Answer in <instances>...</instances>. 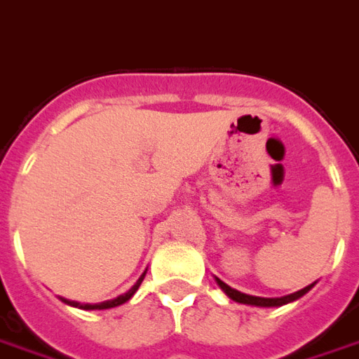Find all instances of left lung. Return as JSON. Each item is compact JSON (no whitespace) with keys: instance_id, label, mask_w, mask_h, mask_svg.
Wrapping results in <instances>:
<instances>
[{"instance_id":"1","label":"left lung","mask_w":359,"mask_h":359,"mask_svg":"<svg viewBox=\"0 0 359 359\" xmlns=\"http://www.w3.org/2000/svg\"><path fill=\"white\" fill-rule=\"evenodd\" d=\"M215 282H217V285L222 287L223 292L231 297L233 302L245 303V305H257V307H280V305H285V303H292L295 299H299V297H303L313 287V284H311L307 287L299 290V292L290 293V295H284V297H257V295H247V293H241L237 290H233L225 282H222L219 278H215Z\"/></svg>"}]
</instances>
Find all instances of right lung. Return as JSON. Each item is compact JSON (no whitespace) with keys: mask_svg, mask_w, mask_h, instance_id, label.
<instances>
[{"mask_svg":"<svg viewBox=\"0 0 359 359\" xmlns=\"http://www.w3.org/2000/svg\"><path fill=\"white\" fill-rule=\"evenodd\" d=\"M145 278V272L142 276H140V280H137L136 284L132 285L130 290H128L126 293H122V295H118V297H114V299H109V302H102V303H95V305H91V303H79V302H69V299H64V297H60L62 302L67 303V305H72V307H79V309H85V311H93V309H110V307H118V305H122V303H126L134 293L137 292V287L142 285V282H144Z\"/></svg>","mask_w":359,"mask_h":359,"instance_id":"1","label":"right lung"}]
</instances>
